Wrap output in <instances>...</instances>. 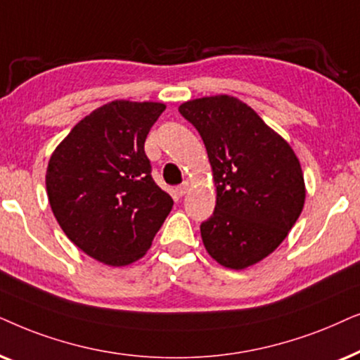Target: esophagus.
Instances as JSON below:
<instances>
[{
  "label": "esophagus",
  "mask_w": 360,
  "mask_h": 360,
  "mask_svg": "<svg viewBox=\"0 0 360 360\" xmlns=\"http://www.w3.org/2000/svg\"><path fill=\"white\" fill-rule=\"evenodd\" d=\"M188 189H189V184L188 183H183L181 186H177V188H176L177 198H183V195L188 193Z\"/></svg>",
  "instance_id": "1"
}]
</instances>
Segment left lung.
Returning a JSON list of instances; mask_svg holds the SVG:
<instances>
[{"label":"left lung","instance_id":"obj_1","mask_svg":"<svg viewBox=\"0 0 360 360\" xmlns=\"http://www.w3.org/2000/svg\"><path fill=\"white\" fill-rule=\"evenodd\" d=\"M179 113L202 138L217 189L200 224L205 250L220 265L243 270L285 240L304 205V179L291 146L230 95L195 98Z\"/></svg>","mask_w":360,"mask_h":360}]
</instances>
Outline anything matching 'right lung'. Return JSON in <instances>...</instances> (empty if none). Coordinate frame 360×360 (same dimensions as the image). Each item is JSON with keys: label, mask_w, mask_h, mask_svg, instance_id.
I'll list each match as a JSON object with an SVG mask.
<instances>
[{"label": "right lung", "mask_w": 360, "mask_h": 360, "mask_svg": "<svg viewBox=\"0 0 360 360\" xmlns=\"http://www.w3.org/2000/svg\"><path fill=\"white\" fill-rule=\"evenodd\" d=\"M165 103L115 100L87 115L52 153L47 198L64 233L112 266L145 255L172 209L145 141Z\"/></svg>", "instance_id": "obj_1"}]
</instances>
